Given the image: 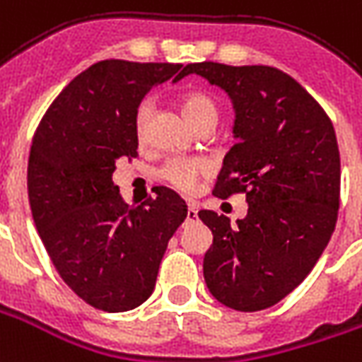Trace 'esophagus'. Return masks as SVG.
Wrapping results in <instances>:
<instances>
[{"label": "esophagus", "mask_w": 362, "mask_h": 362, "mask_svg": "<svg viewBox=\"0 0 362 362\" xmlns=\"http://www.w3.org/2000/svg\"><path fill=\"white\" fill-rule=\"evenodd\" d=\"M196 217H198V206L196 204H188V216H186V219L194 221Z\"/></svg>", "instance_id": "esophagus-1"}]
</instances>
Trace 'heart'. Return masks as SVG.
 I'll return each mask as SVG.
<instances>
[{
	"label": "heart",
	"mask_w": 362,
	"mask_h": 362,
	"mask_svg": "<svg viewBox=\"0 0 362 362\" xmlns=\"http://www.w3.org/2000/svg\"><path fill=\"white\" fill-rule=\"evenodd\" d=\"M182 111L184 117L189 121V125L194 129H199L206 123H217L219 117V107L216 100L206 92H189L182 98ZM153 113V105L148 100H143L135 107L133 113V133L137 143H145L146 129H148V119ZM209 173V166L206 160L199 158H174L168 160L160 168V178L168 182L170 186L182 192H192L206 174Z\"/></svg>",
	"instance_id": "obj_1"
}]
</instances>
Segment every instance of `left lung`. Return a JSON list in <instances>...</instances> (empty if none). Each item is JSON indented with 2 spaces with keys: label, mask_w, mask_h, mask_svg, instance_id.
I'll return each instance as SVG.
<instances>
[{
  "label": "left lung",
  "mask_w": 362,
  "mask_h": 362,
  "mask_svg": "<svg viewBox=\"0 0 362 362\" xmlns=\"http://www.w3.org/2000/svg\"><path fill=\"white\" fill-rule=\"evenodd\" d=\"M199 74L229 93L237 143L225 155L214 196L245 194L247 217L202 209L214 243L204 257L211 296L237 312L278 304L302 284L337 223L339 146L333 123L292 76L272 66L198 62Z\"/></svg>",
  "instance_id": "left-lung-1"
}]
</instances>
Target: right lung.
Instances as JSON below:
<instances>
[{
  "instance_id": "right-lung-1",
  "label": "right lung",
  "mask_w": 362,
  "mask_h": 362,
  "mask_svg": "<svg viewBox=\"0 0 362 362\" xmlns=\"http://www.w3.org/2000/svg\"><path fill=\"white\" fill-rule=\"evenodd\" d=\"M180 68L95 62L58 93L33 137L27 188L37 231L60 278L103 312L148 300L168 241L188 216L174 189L156 186L155 198L127 206L113 184L115 163L137 158L135 107Z\"/></svg>"
}]
</instances>
